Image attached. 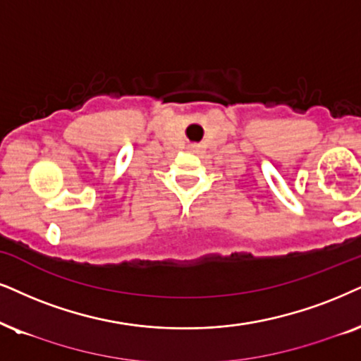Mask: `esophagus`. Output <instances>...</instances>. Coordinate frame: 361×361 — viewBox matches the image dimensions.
Masks as SVG:
<instances>
[{
	"instance_id": "34e87169",
	"label": "esophagus",
	"mask_w": 361,
	"mask_h": 361,
	"mask_svg": "<svg viewBox=\"0 0 361 361\" xmlns=\"http://www.w3.org/2000/svg\"><path fill=\"white\" fill-rule=\"evenodd\" d=\"M190 149H191V152H198V147H196V145H190Z\"/></svg>"
}]
</instances>
